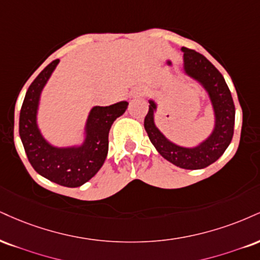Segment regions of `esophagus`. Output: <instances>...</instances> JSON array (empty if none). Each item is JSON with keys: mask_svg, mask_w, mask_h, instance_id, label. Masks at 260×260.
<instances>
[{"mask_svg": "<svg viewBox=\"0 0 260 260\" xmlns=\"http://www.w3.org/2000/svg\"><path fill=\"white\" fill-rule=\"evenodd\" d=\"M142 95H144L143 90H134V92H132V94H131V99L138 98V96H142Z\"/></svg>", "mask_w": 260, "mask_h": 260, "instance_id": "esophagus-1", "label": "esophagus"}]
</instances>
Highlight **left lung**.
I'll list each match as a JSON object with an SVG mask.
<instances>
[{"label": "left lung", "mask_w": 260, "mask_h": 260, "mask_svg": "<svg viewBox=\"0 0 260 260\" xmlns=\"http://www.w3.org/2000/svg\"><path fill=\"white\" fill-rule=\"evenodd\" d=\"M181 52L184 53V73L201 84L211 100L214 112L213 131L192 148L171 142L156 127L157 104L151 99L149 100V111L144 120V127L150 142L162 157L184 170H201L217 161L231 143L235 124V105L223 75L205 55L186 47H181Z\"/></svg>", "instance_id": "8db88e82"}]
</instances>
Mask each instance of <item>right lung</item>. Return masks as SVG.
<instances>
[{
	"label": "right lung",
	"mask_w": 260,
	"mask_h": 260,
	"mask_svg": "<svg viewBox=\"0 0 260 260\" xmlns=\"http://www.w3.org/2000/svg\"><path fill=\"white\" fill-rule=\"evenodd\" d=\"M59 62L53 60L30 84L21 105L19 136L31 166L40 176L68 187L87 183L104 164L109 150V132L117 117L124 114L128 103L93 106L84 126L82 144L54 146L41 133L37 123L41 93Z\"/></svg>",
	"instance_id": "1"
}]
</instances>
